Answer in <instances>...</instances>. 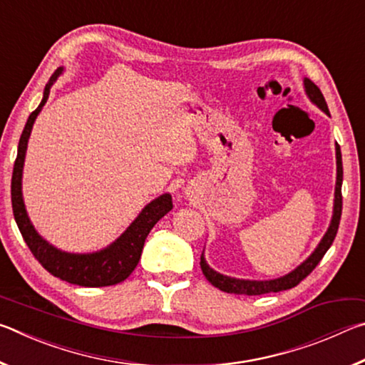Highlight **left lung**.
<instances>
[{"label":"left lung","instance_id":"8db88e82","mask_svg":"<svg viewBox=\"0 0 365 365\" xmlns=\"http://www.w3.org/2000/svg\"><path fill=\"white\" fill-rule=\"evenodd\" d=\"M306 93L311 98L312 103H316L317 106L330 115L329 108H327L325 98L320 91L319 86L312 82V80L306 78L304 80ZM341 182H343V164H341V151H339V145H336V188H335V207H333V217L329 230L324 235L322 242L319 243L317 250L309 256L307 261L302 262L298 269H294L292 274H288L282 279L277 280H269V282H250V280H237L230 279V277H225L222 274L214 272L209 265L206 264L205 257L201 256V270L205 274L206 279L209 280L211 285L215 288L222 289L225 293H233V294H246V296H256V294H265V293H279L283 289L294 288L296 285L306 279V277L311 274V272L317 267V264L322 261L325 252L333 243V240L336 237L339 219H341V209H343V196H341Z\"/></svg>","mask_w":365,"mask_h":365}]
</instances>
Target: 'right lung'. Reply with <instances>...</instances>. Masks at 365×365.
I'll use <instances>...</instances> for the list:
<instances>
[{"instance_id":"1","label":"right lung","mask_w":365,"mask_h":365,"mask_svg":"<svg viewBox=\"0 0 365 365\" xmlns=\"http://www.w3.org/2000/svg\"><path fill=\"white\" fill-rule=\"evenodd\" d=\"M63 69H58L53 73L49 82L45 86V95L40 106L36 108L32 114L29 115V120L24 127V132L19 140V148H17V158L14 163V170H12L11 180V201H12V212H14L16 224L22 233L24 242L27 243L29 250L32 251L36 261L45 267L49 274L58 277L61 280H66L78 287H109L117 285L127 279L137 267L140 261L141 251H143L145 240L151 228L156 225V222L164 217L172 207V196L163 195L158 200L150 202L141 214L135 219L133 224L123 232L122 237L114 242L109 248L103 250L93 255H69L63 252L51 245L46 243L38 233L35 232L34 225L30 224L29 215L22 201V168L24 159H26L27 141L32 132L34 122L36 115L45 106L49 96V88L54 80Z\"/></svg>"}]
</instances>
